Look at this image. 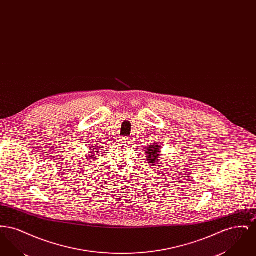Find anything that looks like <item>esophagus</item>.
I'll return each instance as SVG.
<instances>
[{
	"instance_id": "1",
	"label": "esophagus",
	"mask_w": 256,
	"mask_h": 256,
	"mask_svg": "<svg viewBox=\"0 0 256 256\" xmlns=\"http://www.w3.org/2000/svg\"><path fill=\"white\" fill-rule=\"evenodd\" d=\"M121 142H122V143H130V142H132V139L128 138V137H122L121 139Z\"/></svg>"
}]
</instances>
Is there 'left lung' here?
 Masks as SVG:
<instances>
[{
	"instance_id": "8db88e82",
	"label": "left lung",
	"mask_w": 256,
	"mask_h": 256,
	"mask_svg": "<svg viewBox=\"0 0 256 256\" xmlns=\"http://www.w3.org/2000/svg\"><path fill=\"white\" fill-rule=\"evenodd\" d=\"M159 145L158 144H156V143H152V145H148V148H145V154H146L148 163H150L152 166L156 165L159 161V156L161 154V152H160L161 148Z\"/></svg>"
}]
</instances>
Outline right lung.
<instances>
[{"label":"right lung","instance_id":"add662e5","mask_svg":"<svg viewBox=\"0 0 256 256\" xmlns=\"http://www.w3.org/2000/svg\"><path fill=\"white\" fill-rule=\"evenodd\" d=\"M89 150H91V152H89L90 154H89L88 156H86V159L90 160V159L96 158H95V156H96V154L98 152H96V150H97V148H96V146H95V145H93L92 148H91Z\"/></svg>","mask_w":256,"mask_h":256}]
</instances>
